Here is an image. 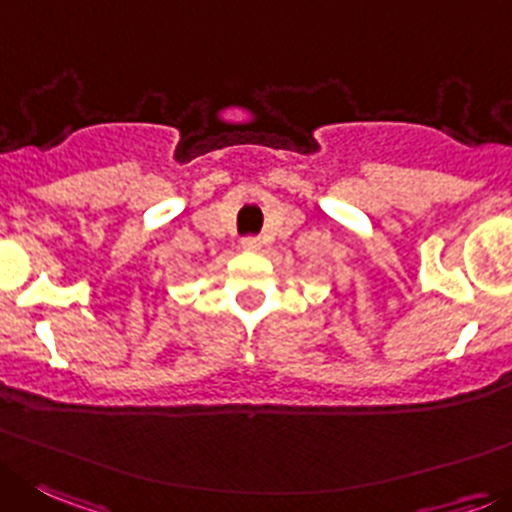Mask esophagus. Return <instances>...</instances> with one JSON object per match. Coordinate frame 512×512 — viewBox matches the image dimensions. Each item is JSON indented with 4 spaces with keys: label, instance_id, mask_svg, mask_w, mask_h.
<instances>
[{
    "label": "esophagus",
    "instance_id": "34e87169",
    "mask_svg": "<svg viewBox=\"0 0 512 512\" xmlns=\"http://www.w3.org/2000/svg\"><path fill=\"white\" fill-rule=\"evenodd\" d=\"M260 237H245V240H242V250H260Z\"/></svg>",
    "mask_w": 512,
    "mask_h": 512
}]
</instances>
